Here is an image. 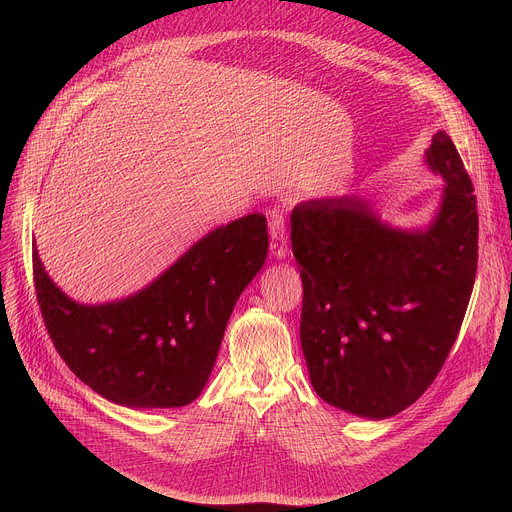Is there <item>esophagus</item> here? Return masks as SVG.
<instances>
[{
    "instance_id": "obj_1",
    "label": "esophagus",
    "mask_w": 512,
    "mask_h": 512,
    "mask_svg": "<svg viewBox=\"0 0 512 512\" xmlns=\"http://www.w3.org/2000/svg\"><path fill=\"white\" fill-rule=\"evenodd\" d=\"M269 251L275 259H285L289 249H287V233H285V218L281 208H273L269 216Z\"/></svg>"
}]
</instances>
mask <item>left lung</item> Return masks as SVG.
<instances>
[{"mask_svg": "<svg viewBox=\"0 0 512 512\" xmlns=\"http://www.w3.org/2000/svg\"><path fill=\"white\" fill-rule=\"evenodd\" d=\"M425 164L446 186L423 229L391 227L358 196L312 198L289 216L312 387L358 417L397 415L425 393L472 296L476 196L446 131L431 137Z\"/></svg>", "mask_w": 512, "mask_h": 512, "instance_id": "8db88e82", "label": "left lung"}]
</instances>
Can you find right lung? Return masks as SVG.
I'll use <instances>...</instances> for the list:
<instances>
[{
  "mask_svg": "<svg viewBox=\"0 0 512 512\" xmlns=\"http://www.w3.org/2000/svg\"><path fill=\"white\" fill-rule=\"evenodd\" d=\"M269 249L263 214H247L196 241L135 294L79 304L48 277L32 243L46 330L83 383L131 409L192 403L208 383L227 322Z\"/></svg>",
  "mask_w": 512,
  "mask_h": 512,
  "instance_id": "1",
  "label": "right lung"
}]
</instances>
